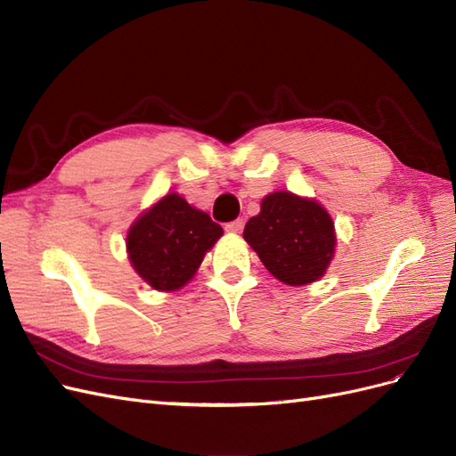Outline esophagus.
Returning a JSON list of instances; mask_svg holds the SVG:
<instances>
[{
    "label": "esophagus",
    "instance_id": "34e87169",
    "mask_svg": "<svg viewBox=\"0 0 456 456\" xmlns=\"http://www.w3.org/2000/svg\"><path fill=\"white\" fill-rule=\"evenodd\" d=\"M241 228H243V220H241V218L232 220V223H226V226H224V230H226V232H232V233L241 232Z\"/></svg>",
    "mask_w": 456,
    "mask_h": 456
}]
</instances>
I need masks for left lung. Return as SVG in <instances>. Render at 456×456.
Here are the masks:
<instances>
[{
	"label": "left lung",
	"instance_id": "8db88e82",
	"mask_svg": "<svg viewBox=\"0 0 456 456\" xmlns=\"http://www.w3.org/2000/svg\"><path fill=\"white\" fill-rule=\"evenodd\" d=\"M243 238L270 273L287 285L320 280L335 253V226L314 200L273 191L245 224Z\"/></svg>",
	"mask_w": 456,
	"mask_h": 456
}]
</instances>
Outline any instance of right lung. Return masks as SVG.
<instances>
[{
  "label": "right lung",
  "mask_w": 456,
  "mask_h": 456,
  "mask_svg": "<svg viewBox=\"0 0 456 456\" xmlns=\"http://www.w3.org/2000/svg\"><path fill=\"white\" fill-rule=\"evenodd\" d=\"M220 236L223 228L209 215L178 194H167L131 226L127 251L148 285L175 291L188 283Z\"/></svg>",
  "instance_id": "obj_1"
}]
</instances>
